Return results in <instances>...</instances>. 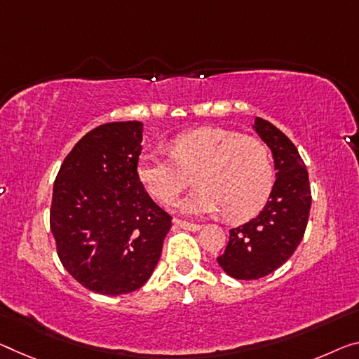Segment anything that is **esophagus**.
Instances as JSON below:
<instances>
[{"label":"esophagus","mask_w":359,"mask_h":359,"mask_svg":"<svg viewBox=\"0 0 359 359\" xmlns=\"http://www.w3.org/2000/svg\"><path fill=\"white\" fill-rule=\"evenodd\" d=\"M173 223H175L176 226H180V228L187 229V231H198V229L202 228L201 224H197V223H189V222H183V219H178V218H175V219H173Z\"/></svg>","instance_id":"34e87169"}]
</instances>
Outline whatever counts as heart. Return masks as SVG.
Instances as JSON below:
<instances>
[{"label":"heart","mask_w":359,"mask_h":359,"mask_svg":"<svg viewBox=\"0 0 359 359\" xmlns=\"http://www.w3.org/2000/svg\"><path fill=\"white\" fill-rule=\"evenodd\" d=\"M173 158L144 152L136 173L149 194L172 202L194 175L197 189L176 203L183 213L222 212L231 222L250 218L266 203L274 184L268 146L223 128H197L170 142Z\"/></svg>","instance_id":"obj_1"}]
</instances>
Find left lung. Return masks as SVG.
<instances>
[{
  "mask_svg": "<svg viewBox=\"0 0 359 359\" xmlns=\"http://www.w3.org/2000/svg\"><path fill=\"white\" fill-rule=\"evenodd\" d=\"M253 130L271 149L276 181L263 210L229 231L228 245L217 258L226 274L241 280L264 278L294 255L311 208L308 172L294 142L260 117Z\"/></svg>",
  "mask_w": 359,
  "mask_h": 359,
  "instance_id": "obj_1",
  "label": "left lung"
}]
</instances>
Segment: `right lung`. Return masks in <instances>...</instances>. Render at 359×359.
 Instances as JSON below:
<instances>
[{
  "label": "right lung",
  "mask_w": 359,
  "mask_h": 359,
  "mask_svg": "<svg viewBox=\"0 0 359 359\" xmlns=\"http://www.w3.org/2000/svg\"><path fill=\"white\" fill-rule=\"evenodd\" d=\"M141 142V122L97 126L74 146L54 181L49 224L59 260L96 294L142 287L172 228L137 178Z\"/></svg>",
  "instance_id": "1"
}]
</instances>
